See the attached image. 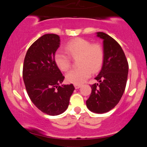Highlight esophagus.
Masks as SVG:
<instances>
[{
  "label": "esophagus",
  "instance_id": "esophagus-1",
  "mask_svg": "<svg viewBox=\"0 0 147 147\" xmlns=\"http://www.w3.org/2000/svg\"><path fill=\"white\" fill-rule=\"evenodd\" d=\"M81 86H82V85H80V84H75V88L76 89H79Z\"/></svg>",
  "mask_w": 147,
  "mask_h": 147
}]
</instances>
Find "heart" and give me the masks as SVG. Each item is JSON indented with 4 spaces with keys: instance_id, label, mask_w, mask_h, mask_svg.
Wrapping results in <instances>:
<instances>
[{
    "instance_id": "heart-1",
    "label": "heart",
    "mask_w": 147,
    "mask_h": 147,
    "mask_svg": "<svg viewBox=\"0 0 147 147\" xmlns=\"http://www.w3.org/2000/svg\"><path fill=\"white\" fill-rule=\"evenodd\" d=\"M69 56L78 59L79 68L70 70L65 75L70 83L81 84L90 77L91 72L100 70L104 61V50L100 45L91 44L88 40L77 38L67 43L65 47ZM66 54L58 51L55 55L56 65L61 71H67L70 66V58Z\"/></svg>"
}]
</instances>
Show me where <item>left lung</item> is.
Here are the masks:
<instances>
[{
  "label": "left lung",
  "instance_id": "8db88e82",
  "mask_svg": "<svg viewBox=\"0 0 147 147\" xmlns=\"http://www.w3.org/2000/svg\"><path fill=\"white\" fill-rule=\"evenodd\" d=\"M103 40L104 61L95 77L98 82L91 86L92 92L86 101L88 109L95 113L113 109L122 98L126 88L129 64L124 52L115 40L104 32H97Z\"/></svg>",
  "mask_w": 147,
  "mask_h": 147
}]
</instances>
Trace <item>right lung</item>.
Here are the masks:
<instances>
[{
  "mask_svg": "<svg viewBox=\"0 0 147 147\" xmlns=\"http://www.w3.org/2000/svg\"><path fill=\"white\" fill-rule=\"evenodd\" d=\"M59 45L58 35H43L28 49L23 68V81L31 101L40 111L52 116L68 109L75 90L72 84H62L64 76L55 61Z\"/></svg>",
  "mask_w": 147,
  "mask_h": 147,
  "instance_id": "add662e5",
  "label": "right lung"
}]
</instances>
